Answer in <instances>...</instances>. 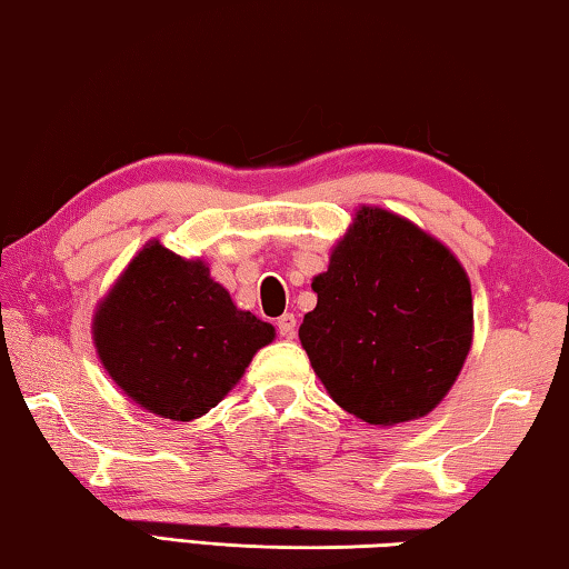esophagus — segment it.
<instances>
[{
  "label": "esophagus",
  "instance_id": "obj_1",
  "mask_svg": "<svg viewBox=\"0 0 569 569\" xmlns=\"http://www.w3.org/2000/svg\"><path fill=\"white\" fill-rule=\"evenodd\" d=\"M276 329H278V333L283 336V339H293V336H296V316L283 313L281 319L276 321Z\"/></svg>",
  "mask_w": 569,
  "mask_h": 569
}]
</instances>
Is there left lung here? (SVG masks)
I'll return each mask as SVG.
<instances>
[{
    "instance_id": "left-lung-1",
    "label": "left lung",
    "mask_w": 569,
    "mask_h": 569,
    "mask_svg": "<svg viewBox=\"0 0 569 569\" xmlns=\"http://www.w3.org/2000/svg\"><path fill=\"white\" fill-rule=\"evenodd\" d=\"M301 343L326 391L379 427L445 399L471 346V288L449 250L409 220L361 208L313 278Z\"/></svg>"
}]
</instances>
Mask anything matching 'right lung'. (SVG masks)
I'll return each instance as SVG.
<instances>
[{"mask_svg":"<svg viewBox=\"0 0 569 569\" xmlns=\"http://www.w3.org/2000/svg\"><path fill=\"white\" fill-rule=\"evenodd\" d=\"M273 326L238 311L203 261L148 243L94 316V346L114 383L166 419L208 413L243 377Z\"/></svg>","mask_w":569,"mask_h":569,"instance_id":"add662e5","label":"right lung"}]
</instances>
